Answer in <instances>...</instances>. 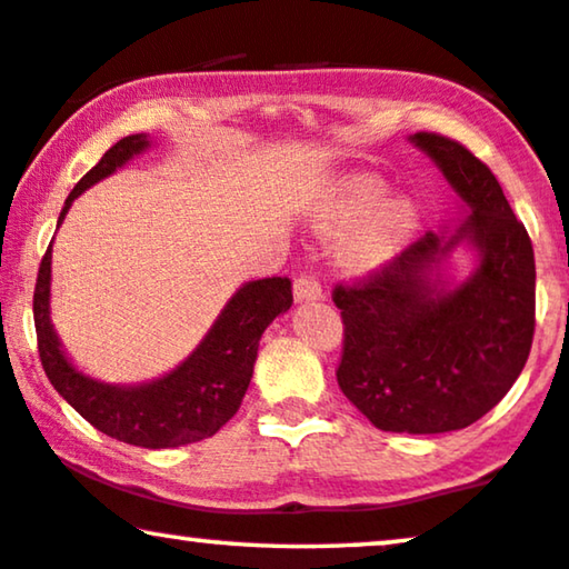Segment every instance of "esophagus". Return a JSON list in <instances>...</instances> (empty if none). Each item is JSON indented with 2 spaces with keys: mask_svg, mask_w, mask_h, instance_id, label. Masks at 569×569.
I'll return each mask as SVG.
<instances>
[{
  "mask_svg": "<svg viewBox=\"0 0 569 569\" xmlns=\"http://www.w3.org/2000/svg\"><path fill=\"white\" fill-rule=\"evenodd\" d=\"M293 299L297 301H315V299H322V286L317 283L315 276H299L293 280Z\"/></svg>",
  "mask_w": 569,
  "mask_h": 569,
  "instance_id": "obj_1",
  "label": "esophagus"
}]
</instances>
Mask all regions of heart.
<instances>
[{
    "instance_id": "b5f03b06",
    "label": "heart",
    "mask_w": 569,
    "mask_h": 569,
    "mask_svg": "<svg viewBox=\"0 0 569 569\" xmlns=\"http://www.w3.org/2000/svg\"><path fill=\"white\" fill-rule=\"evenodd\" d=\"M390 184L377 173H348L338 179L320 206V229L343 231L368 218L343 249L346 264L356 272H375L390 264L411 244L419 208L411 197H388Z\"/></svg>"
}]
</instances>
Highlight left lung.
I'll use <instances>...</instances> for the list:
<instances>
[{
    "label": "left lung",
    "mask_w": 569,
    "mask_h": 569,
    "mask_svg": "<svg viewBox=\"0 0 569 569\" xmlns=\"http://www.w3.org/2000/svg\"><path fill=\"white\" fill-rule=\"evenodd\" d=\"M466 206L452 231L423 233L359 283L336 286L343 317L338 385L382 431L442 435L471 427L507 396L526 367L536 328V262L495 173L460 142L416 132ZM458 246L480 260L450 284Z\"/></svg>",
    "instance_id": "1"
}]
</instances>
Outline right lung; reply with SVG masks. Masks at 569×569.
Masks as SVG:
<instances>
[{
  "label": "right lung",
  "instance_id": "right-lung-1",
  "mask_svg": "<svg viewBox=\"0 0 569 569\" xmlns=\"http://www.w3.org/2000/svg\"><path fill=\"white\" fill-rule=\"evenodd\" d=\"M150 148L148 134H130L106 150L101 161L82 177L59 213L57 229L67 210L88 187L111 177L134 156ZM51 244L38 268L33 293V320L43 372L54 390L93 423L98 431L134 448L163 450L213 437L233 413L252 380L257 346L268 325L291 307L289 278L249 280L221 309L213 328L200 346L158 380L140 385H109L82 375L67 359L51 325Z\"/></svg>",
  "mask_w": 569,
  "mask_h": 569
}]
</instances>
